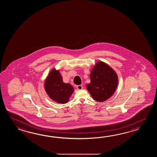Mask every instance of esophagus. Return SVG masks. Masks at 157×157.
<instances>
[{
    "instance_id": "esophagus-1",
    "label": "esophagus",
    "mask_w": 157,
    "mask_h": 157,
    "mask_svg": "<svg viewBox=\"0 0 157 157\" xmlns=\"http://www.w3.org/2000/svg\"><path fill=\"white\" fill-rule=\"evenodd\" d=\"M76 87H77V89L78 90H81V89L83 88V87H82V86L81 85H77V86H76Z\"/></svg>"
}]
</instances>
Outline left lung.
<instances>
[{"label": "left lung", "instance_id": "8db88e82", "mask_svg": "<svg viewBox=\"0 0 157 157\" xmlns=\"http://www.w3.org/2000/svg\"><path fill=\"white\" fill-rule=\"evenodd\" d=\"M91 82L86 87L94 99L102 102L109 99L118 85L117 74L102 62L97 63L90 75Z\"/></svg>", "mask_w": 157, "mask_h": 157}]
</instances>
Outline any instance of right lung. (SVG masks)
Returning <instances> with one entry per match:
<instances>
[{"mask_svg":"<svg viewBox=\"0 0 157 157\" xmlns=\"http://www.w3.org/2000/svg\"><path fill=\"white\" fill-rule=\"evenodd\" d=\"M45 89L52 99L59 103H66L74 88L70 83H64L58 71L52 70L45 82Z\"/></svg>","mask_w":157,"mask_h":157,"instance_id":"obj_1","label":"right lung"}]
</instances>
